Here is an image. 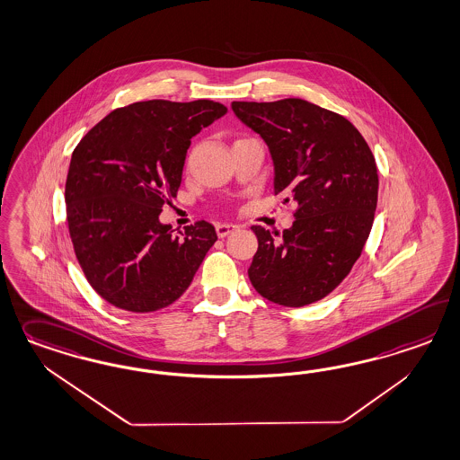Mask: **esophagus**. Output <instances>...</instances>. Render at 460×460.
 I'll return each mask as SVG.
<instances>
[{
    "mask_svg": "<svg viewBox=\"0 0 460 460\" xmlns=\"http://www.w3.org/2000/svg\"><path fill=\"white\" fill-rule=\"evenodd\" d=\"M215 228H217V235H218L220 238H223L226 237L228 234L235 232L238 226L237 225H228V223H217V225H215Z\"/></svg>",
    "mask_w": 460,
    "mask_h": 460,
    "instance_id": "obj_1",
    "label": "esophagus"
}]
</instances>
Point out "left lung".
Returning a JSON list of instances; mask_svg holds the SVG:
<instances>
[{"label": "left lung", "instance_id": "left-lung-1", "mask_svg": "<svg viewBox=\"0 0 460 460\" xmlns=\"http://www.w3.org/2000/svg\"><path fill=\"white\" fill-rule=\"evenodd\" d=\"M232 110L266 140L276 194L297 205L282 235L253 225L249 279L272 303L312 305L349 276L371 234L379 186L372 150L349 119L299 98L234 102Z\"/></svg>", "mask_w": 460, "mask_h": 460}]
</instances>
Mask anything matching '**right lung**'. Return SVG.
<instances>
[{
	"label": "right lung",
	"instance_id": "obj_1",
	"mask_svg": "<svg viewBox=\"0 0 460 460\" xmlns=\"http://www.w3.org/2000/svg\"><path fill=\"white\" fill-rule=\"evenodd\" d=\"M225 113L211 100L137 102L75 146L66 181L69 235L91 288L110 305L157 312L193 281L215 226L201 220L174 235L159 215L178 196L191 138Z\"/></svg>",
	"mask_w": 460,
	"mask_h": 460
}]
</instances>
